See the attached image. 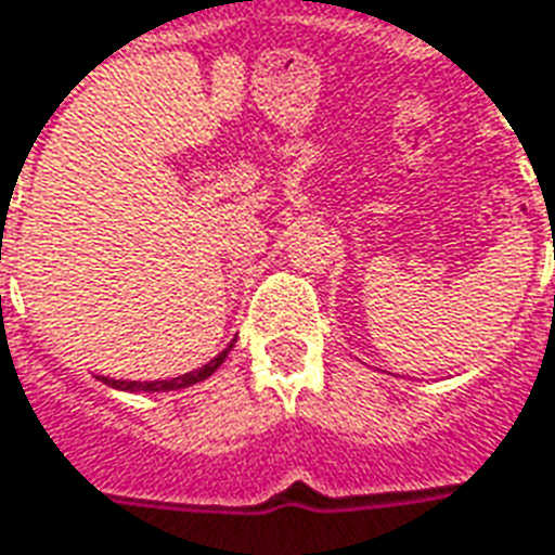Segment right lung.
Returning <instances> with one entry per match:
<instances>
[{
    "mask_svg": "<svg viewBox=\"0 0 555 555\" xmlns=\"http://www.w3.org/2000/svg\"><path fill=\"white\" fill-rule=\"evenodd\" d=\"M231 348H234V341H231L229 348L222 350L219 357H214L207 365H202L198 372L181 374V377H171V380H145V384H142V380H109V377H103V384L115 386V389H127V392H169V389H183V386L198 384V380H205V377H210V374L217 372L219 365L225 362V357H229Z\"/></svg>",
    "mask_w": 555,
    "mask_h": 555,
    "instance_id": "right-lung-1",
    "label": "right lung"
}]
</instances>
